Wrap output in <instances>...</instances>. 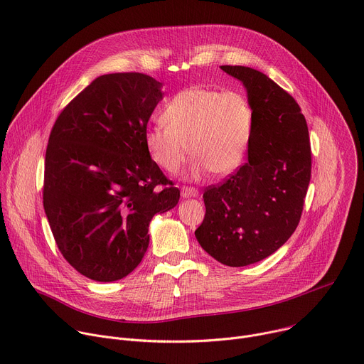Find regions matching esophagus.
<instances>
[{
    "instance_id": "obj_1",
    "label": "esophagus",
    "mask_w": 364,
    "mask_h": 364,
    "mask_svg": "<svg viewBox=\"0 0 364 364\" xmlns=\"http://www.w3.org/2000/svg\"><path fill=\"white\" fill-rule=\"evenodd\" d=\"M198 196V190L194 187H188V186H183L181 187V197L188 198V197H197Z\"/></svg>"
}]
</instances>
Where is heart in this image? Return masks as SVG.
Listing matches in <instances>:
<instances>
[{
  "label": "heart",
  "instance_id": "1",
  "mask_svg": "<svg viewBox=\"0 0 364 364\" xmlns=\"http://www.w3.org/2000/svg\"><path fill=\"white\" fill-rule=\"evenodd\" d=\"M163 121L148 128L145 144L152 161L170 174L183 168L191 152L194 174L210 170L216 177L233 174L247 157L255 115L242 92L183 89L166 105Z\"/></svg>",
  "mask_w": 364,
  "mask_h": 364
}]
</instances>
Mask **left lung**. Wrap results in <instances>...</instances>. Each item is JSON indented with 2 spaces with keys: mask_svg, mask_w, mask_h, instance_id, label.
<instances>
[{
  "mask_svg": "<svg viewBox=\"0 0 364 364\" xmlns=\"http://www.w3.org/2000/svg\"><path fill=\"white\" fill-rule=\"evenodd\" d=\"M239 79L255 127L247 161L204 193L205 215L194 235L228 267H246L272 255L295 232L311 178V144L296 100L262 72L220 66Z\"/></svg>",
  "mask_w": 364,
  "mask_h": 364,
  "instance_id": "1",
  "label": "left lung"
}]
</instances>
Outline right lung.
I'll return each mask as SVG.
<instances>
[{"label":"right lung","mask_w":364,"mask_h":364,"mask_svg":"<svg viewBox=\"0 0 364 364\" xmlns=\"http://www.w3.org/2000/svg\"><path fill=\"white\" fill-rule=\"evenodd\" d=\"M161 86L136 72L99 76L51 128L44 212L63 257L93 281L131 274L146 252L152 216L178 203L180 190L145 144Z\"/></svg>","instance_id":"obj_1"}]
</instances>
